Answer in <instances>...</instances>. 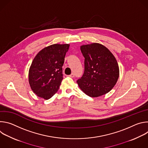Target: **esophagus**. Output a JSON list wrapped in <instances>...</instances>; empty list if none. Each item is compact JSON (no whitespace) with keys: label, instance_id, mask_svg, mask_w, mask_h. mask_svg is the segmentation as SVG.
Listing matches in <instances>:
<instances>
[{"label":"esophagus","instance_id":"obj_1","mask_svg":"<svg viewBox=\"0 0 148 148\" xmlns=\"http://www.w3.org/2000/svg\"><path fill=\"white\" fill-rule=\"evenodd\" d=\"M74 76H75V75H74V73H72V74H71L70 75H69V77H70L71 78H73V77H74Z\"/></svg>","mask_w":148,"mask_h":148}]
</instances>
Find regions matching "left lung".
Masks as SVG:
<instances>
[{
  "mask_svg": "<svg viewBox=\"0 0 148 148\" xmlns=\"http://www.w3.org/2000/svg\"><path fill=\"white\" fill-rule=\"evenodd\" d=\"M80 50L85 58L84 74L77 81L80 89L91 97L110 92L119 75L114 56L106 47L97 43L82 45Z\"/></svg>",
  "mask_w": 148,
  "mask_h": 148,
  "instance_id": "left-lung-1",
  "label": "left lung"
}]
</instances>
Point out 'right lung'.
<instances>
[{"label":"right lung","mask_w":148,"mask_h":148,"mask_svg":"<svg viewBox=\"0 0 148 148\" xmlns=\"http://www.w3.org/2000/svg\"><path fill=\"white\" fill-rule=\"evenodd\" d=\"M69 44H54L40 51L34 58L29 71L31 89L38 97L49 99L59 89L62 69Z\"/></svg>","instance_id":"1"}]
</instances>
